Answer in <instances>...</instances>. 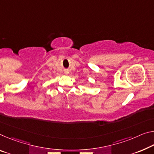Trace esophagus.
I'll use <instances>...</instances> for the list:
<instances>
[{
    "mask_svg": "<svg viewBox=\"0 0 154 154\" xmlns=\"http://www.w3.org/2000/svg\"><path fill=\"white\" fill-rule=\"evenodd\" d=\"M65 72H66V74H67V73H68V71H65Z\"/></svg>",
    "mask_w": 154,
    "mask_h": 154,
    "instance_id": "34e87169",
    "label": "esophagus"
}]
</instances>
